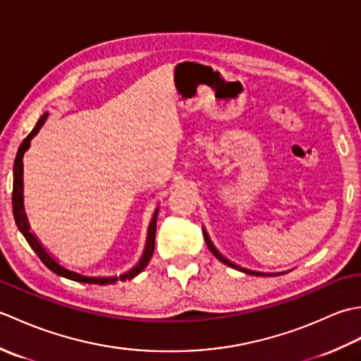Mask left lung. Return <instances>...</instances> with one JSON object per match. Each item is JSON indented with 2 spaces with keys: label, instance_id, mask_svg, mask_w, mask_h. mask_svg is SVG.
Returning a JSON list of instances; mask_svg holds the SVG:
<instances>
[{
  "label": "left lung",
  "instance_id": "8db88e82",
  "mask_svg": "<svg viewBox=\"0 0 361 361\" xmlns=\"http://www.w3.org/2000/svg\"><path fill=\"white\" fill-rule=\"evenodd\" d=\"M203 235H204V242H206V245H208V248H209V251L212 252V255L216 256V257L220 260L221 264H225V265H228V267H231V268H234V270H237V271H242V273H245V274H251V276H279V274H283V273H288V271L265 273V271H256V270H250V268H243V267H240V265H237V264L231 262V260L226 259L224 255H221V252H220V251L216 248V245L212 243L211 237H209L208 231H206L204 228H203Z\"/></svg>",
  "mask_w": 361,
  "mask_h": 361
}]
</instances>
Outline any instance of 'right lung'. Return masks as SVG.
Returning <instances> with one entry per match:
<instances>
[{
  "mask_svg": "<svg viewBox=\"0 0 361 361\" xmlns=\"http://www.w3.org/2000/svg\"><path fill=\"white\" fill-rule=\"evenodd\" d=\"M48 119V113H43L40 119H38L37 126L34 127L32 132H30L26 140L21 142L20 149L17 152V157H15L13 161V190H12V209H13V219H15V224H17L20 233L25 235V239L27 240V243L30 245V248H32L37 256L42 259V262L49 268L52 273H56L59 276H62V278L66 279H71L75 282H82V283H97V286H106V283H116L118 281H130L133 279L135 276L140 274L145 267H147L149 260L152 259L153 255V250H155V234H157V217H158V211L159 208L155 209L153 212V217L150 220V225L147 229V239H145V247L142 251V256L137 260L136 265L130 268L126 273H122L119 276H88V274H83L79 271H74L70 270V268H66L65 265H62L59 262V260L54 257L51 252L46 250L42 242L37 239V235L30 231V225L27 221V216L25 212V203H23V157H25V153L27 152V149L30 147V141H32V137L40 132V128L43 127V124Z\"/></svg>",
  "mask_w": 361,
  "mask_h": 361,
  "instance_id": "1",
  "label": "right lung"
}]
</instances>
